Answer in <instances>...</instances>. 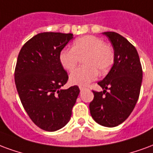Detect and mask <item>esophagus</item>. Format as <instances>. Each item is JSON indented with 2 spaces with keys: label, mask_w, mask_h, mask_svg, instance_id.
Wrapping results in <instances>:
<instances>
[{
  "label": "esophagus",
  "mask_w": 153,
  "mask_h": 153,
  "mask_svg": "<svg viewBox=\"0 0 153 153\" xmlns=\"http://www.w3.org/2000/svg\"><path fill=\"white\" fill-rule=\"evenodd\" d=\"M85 87H84V86H80V90H81V91H82V90H85Z\"/></svg>",
  "instance_id": "1"
}]
</instances>
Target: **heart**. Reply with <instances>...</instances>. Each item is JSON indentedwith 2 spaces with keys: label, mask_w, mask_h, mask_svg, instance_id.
<instances>
[{
  "label": "heart",
  "mask_w": 153,
  "mask_h": 153,
  "mask_svg": "<svg viewBox=\"0 0 153 153\" xmlns=\"http://www.w3.org/2000/svg\"><path fill=\"white\" fill-rule=\"evenodd\" d=\"M85 65L75 69L70 74L72 84L85 85L94 81L101 73H105L114 63V52L108 45L95 36L86 35L76 39L72 49H63L59 53L61 65L72 71L77 65L80 58Z\"/></svg>",
  "instance_id": "b5f03b06"
}]
</instances>
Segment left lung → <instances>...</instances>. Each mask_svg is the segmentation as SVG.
I'll return each instance as SVG.
<instances>
[{"mask_svg":"<svg viewBox=\"0 0 153 153\" xmlns=\"http://www.w3.org/2000/svg\"><path fill=\"white\" fill-rule=\"evenodd\" d=\"M114 49V63L98 85L103 91L93 90L90 114L101 126L114 127L126 120L139 100L143 69L135 47L114 32H102ZM107 89H109L108 92Z\"/></svg>","mask_w":153,"mask_h":153,"instance_id":"obj_1","label":"left lung"}]
</instances>
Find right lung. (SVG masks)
I'll return each mask as SVG.
<instances>
[{
	"label": "right lung",
	"instance_id": "obj_1",
	"mask_svg": "<svg viewBox=\"0 0 153 153\" xmlns=\"http://www.w3.org/2000/svg\"><path fill=\"white\" fill-rule=\"evenodd\" d=\"M72 33L42 32L27 41L18 56L14 81L20 100L30 119L46 131L61 129L70 121L80 89L61 87L68 75L59 53Z\"/></svg>",
	"mask_w": 153,
	"mask_h": 153
}]
</instances>
